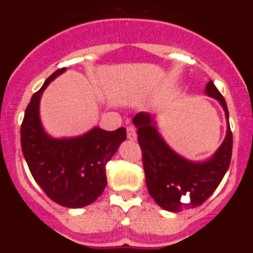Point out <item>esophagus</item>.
I'll list each match as a JSON object with an SVG mask.
<instances>
[{"label":"esophagus","mask_w":253,"mask_h":253,"mask_svg":"<svg viewBox=\"0 0 253 253\" xmlns=\"http://www.w3.org/2000/svg\"><path fill=\"white\" fill-rule=\"evenodd\" d=\"M126 134H128V138L130 140L137 139V131H135V128H134V126H128V128H126Z\"/></svg>","instance_id":"34e87169"}]
</instances>
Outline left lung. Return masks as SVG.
Segmentation results:
<instances>
[{"label": "left lung", "mask_w": 253, "mask_h": 253, "mask_svg": "<svg viewBox=\"0 0 253 253\" xmlns=\"http://www.w3.org/2000/svg\"><path fill=\"white\" fill-rule=\"evenodd\" d=\"M205 93L222 105L227 134L215 153L202 162L186 160L176 153L157 130L154 115L138 113L133 118L143 153L147 189L154 202L167 211L178 213L202 205L215 191L231 163L233 138L227 104L213 81L207 84Z\"/></svg>", "instance_id": "left-lung-1"}]
</instances>
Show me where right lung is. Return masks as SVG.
I'll return each instance as SVG.
<instances>
[{
    "label": "right lung",
    "instance_id": "1",
    "mask_svg": "<svg viewBox=\"0 0 253 253\" xmlns=\"http://www.w3.org/2000/svg\"><path fill=\"white\" fill-rule=\"evenodd\" d=\"M67 68L55 71L35 92L21 125V149L31 175L44 193L66 208L92 204L105 190L106 163L126 139L125 128H92L72 138H53L40 120V99L48 84Z\"/></svg>",
    "mask_w": 253,
    "mask_h": 253
}]
</instances>
